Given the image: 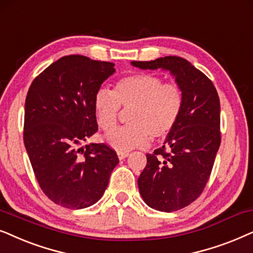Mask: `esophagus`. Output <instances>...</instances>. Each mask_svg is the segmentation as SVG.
Instances as JSON below:
<instances>
[{
	"label": "esophagus",
	"instance_id": "1",
	"mask_svg": "<svg viewBox=\"0 0 253 253\" xmlns=\"http://www.w3.org/2000/svg\"><path fill=\"white\" fill-rule=\"evenodd\" d=\"M128 155V153H118V158H119V160H124V158H126Z\"/></svg>",
	"mask_w": 253,
	"mask_h": 253
}]
</instances>
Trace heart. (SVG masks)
Wrapping results in <instances>:
<instances>
[{"mask_svg": "<svg viewBox=\"0 0 253 253\" xmlns=\"http://www.w3.org/2000/svg\"><path fill=\"white\" fill-rule=\"evenodd\" d=\"M120 106L132 109L128 126L119 127L105 136V142L119 153L148 146L150 137L163 139L180 119L184 93L176 83H164L162 77L139 73L123 77L113 91L100 89L93 99L96 120L105 132L118 123Z\"/></svg>", "mask_w": 253, "mask_h": 253, "instance_id": "heart-1", "label": "heart"}]
</instances>
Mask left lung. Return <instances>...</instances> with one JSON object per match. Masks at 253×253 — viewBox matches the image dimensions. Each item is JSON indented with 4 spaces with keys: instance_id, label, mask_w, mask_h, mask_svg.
I'll return each mask as SVG.
<instances>
[{
    "instance_id": "1",
    "label": "left lung",
    "mask_w": 253,
    "mask_h": 253,
    "mask_svg": "<svg viewBox=\"0 0 253 253\" xmlns=\"http://www.w3.org/2000/svg\"><path fill=\"white\" fill-rule=\"evenodd\" d=\"M141 69H167L184 93L180 119L164 146L147 154L137 185L144 203L160 211L186 207L203 193L221 143L220 99L203 72L179 56L132 61Z\"/></svg>"
}]
</instances>
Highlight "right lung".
<instances>
[{
	"mask_svg": "<svg viewBox=\"0 0 253 253\" xmlns=\"http://www.w3.org/2000/svg\"><path fill=\"white\" fill-rule=\"evenodd\" d=\"M114 63L62 56L33 80L25 99L24 144L39 186L54 204L82 210L105 192L117 153L106 143L80 147L98 130L93 99Z\"/></svg>",
	"mask_w": 253,
	"mask_h": 253,
	"instance_id": "obj_1",
	"label": "right lung"
}]
</instances>
